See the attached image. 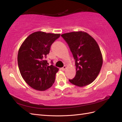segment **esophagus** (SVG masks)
Masks as SVG:
<instances>
[{"label":"esophagus","mask_w":122,"mask_h":122,"mask_svg":"<svg viewBox=\"0 0 122 122\" xmlns=\"http://www.w3.org/2000/svg\"><path fill=\"white\" fill-rule=\"evenodd\" d=\"M66 66H63L62 67V68H61V69H62V70H63V71H64V70H66Z\"/></svg>","instance_id":"34e87169"}]
</instances>
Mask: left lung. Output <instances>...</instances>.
I'll return each mask as SVG.
<instances>
[{
	"instance_id": "obj_1",
	"label": "left lung",
	"mask_w": 122,
	"mask_h": 122,
	"mask_svg": "<svg viewBox=\"0 0 122 122\" xmlns=\"http://www.w3.org/2000/svg\"><path fill=\"white\" fill-rule=\"evenodd\" d=\"M75 60L76 74L69 80L72 84L82 87L91 83L99 74L103 63L102 53L98 44L91 36L82 31L61 35Z\"/></svg>"
}]
</instances>
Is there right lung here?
<instances>
[{
    "label": "right lung",
    "mask_w": 122,
    "mask_h": 122,
    "mask_svg": "<svg viewBox=\"0 0 122 122\" xmlns=\"http://www.w3.org/2000/svg\"><path fill=\"white\" fill-rule=\"evenodd\" d=\"M60 34L35 32L29 35L22 43L18 51V64L19 71L25 82L33 89L45 91L55 81L59 69L48 66L46 60L50 47Z\"/></svg>",
    "instance_id": "right-lung-1"
}]
</instances>
